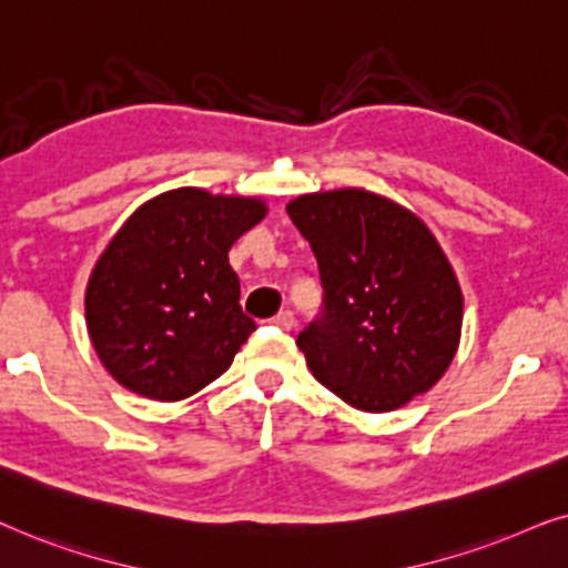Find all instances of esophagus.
<instances>
[{
    "label": "esophagus",
    "instance_id": "esophagus-1",
    "mask_svg": "<svg viewBox=\"0 0 568 568\" xmlns=\"http://www.w3.org/2000/svg\"><path fill=\"white\" fill-rule=\"evenodd\" d=\"M272 324H275V327H280V329H293V324H296V316H293V312L285 308V312L272 316Z\"/></svg>",
    "mask_w": 568,
    "mask_h": 568
}]
</instances>
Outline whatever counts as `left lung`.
<instances>
[{"instance_id":"1","label":"left lung","mask_w":568,"mask_h":568,"mask_svg":"<svg viewBox=\"0 0 568 568\" xmlns=\"http://www.w3.org/2000/svg\"><path fill=\"white\" fill-rule=\"evenodd\" d=\"M285 210L324 288L322 314L296 339L314 379L366 413L434 387L457 353L463 291L428 225L366 189L301 194Z\"/></svg>"}]
</instances>
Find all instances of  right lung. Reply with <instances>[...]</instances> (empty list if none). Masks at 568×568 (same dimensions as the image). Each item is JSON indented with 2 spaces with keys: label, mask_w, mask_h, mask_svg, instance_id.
Here are the masks:
<instances>
[{
  "label": "right lung",
  "mask_w": 568,
  "mask_h": 568,
  "mask_svg": "<svg viewBox=\"0 0 568 568\" xmlns=\"http://www.w3.org/2000/svg\"><path fill=\"white\" fill-rule=\"evenodd\" d=\"M264 215L256 196L181 186L121 225L85 291L90 343L121 387L176 403L231 366L256 324L229 252Z\"/></svg>",
  "instance_id": "right-lung-1"
}]
</instances>
